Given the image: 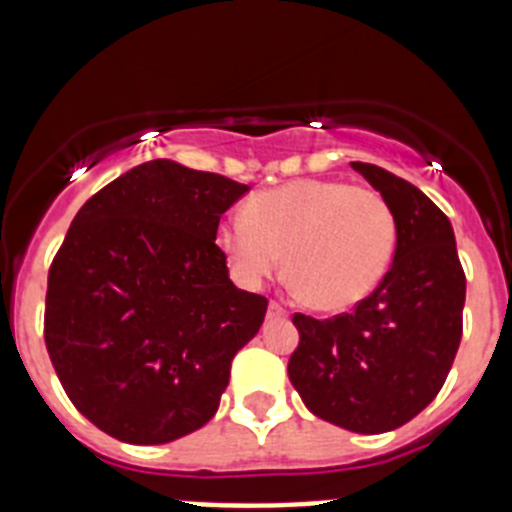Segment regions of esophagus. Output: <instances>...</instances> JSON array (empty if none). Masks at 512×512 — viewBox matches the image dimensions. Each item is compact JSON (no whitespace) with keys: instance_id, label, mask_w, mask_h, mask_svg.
Here are the masks:
<instances>
[{"instance_id":"obj_1","label":"esophagus","mask_w":512,"mask_h":512,"mask_svg":"<svg viewBox=\"0 0 512 512\" xmlns=\"http://www.w3.org/2000/svg\"><path fill=\"white\" fill-rule=\"evenodd\" d=\"M266 315H269V318H284V315H287V310H284L279 302H269V310H266Z\"/></svg>"}]
</instances>
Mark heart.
Segmentation results:
<instances>
[{"mask_svg": "<svg viewBox=\"0 0 512 512\" xmlns=\"http://www.w3.org/2000/svg\"><path fill=\"white\" fill-rule=\"evenodd\" d=\"M217 246L246 284L282 266L297 300L343 312L372 295L395 253V217L382 194L338 179H297L246 202L217 228Z\"/></svg>", "mask_w": 512, "mask_h": 512, "instance_id": "1", "label": "heart"}]
</instances>
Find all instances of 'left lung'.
<instances>
[{
  "instance_id": "obj_1",
  "label": "left lung",
  "mask_w": 512,
  "mask_h": 512,
  "mask_svg": "<svg viewBox=\"0 0 512 512\" xmlns=\"http://www.w3.org/2000/svg\"><path fill=\"white\" fill-rule=\"evenodd\" d=\"M395 217L390 271L354 312L315 320L297 312L300 346L289 382L312 415L354 433L413 420L443 387L461 341L467 279L454 228L418 187L382 166L351 161Z\"/></svg>"
}]
</instances>
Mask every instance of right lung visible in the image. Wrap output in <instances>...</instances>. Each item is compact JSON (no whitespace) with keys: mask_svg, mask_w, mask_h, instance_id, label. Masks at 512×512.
Instances as JSON below:
<instances>
[{"mask_svg":"<svg viewBox=\"0 0 512 512\" xmlns=\"http://www.w3.org/2000/svg\"><path fill=\"white\" fill-rule=\"evenodd\" d=\"M248 192L156 158L76 212L48 271L45 346L76 410L117 441L169 443L217 413L266 297L228 277L215 235Z\"/></svg>","mask_w":512,"mask_h":512,"instance_id":"obj_1","label":"right lung"}]
</instances>
